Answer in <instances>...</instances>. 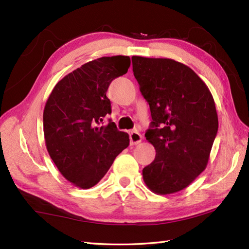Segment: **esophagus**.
<instances>
[{
	"mask_svg": "<svg viewBox=\"0 0 249 249\" xmlns=\"http://www.w3.org/2000/svg\"><path fill=\"white\" fill-rule=\"evenodd\" d=\"M129 139H130V144L131 145L138 144V143H140L141 140H142V136L137 130H134V131H130V133H129Z\"/></svg>",
	"mask_w": 249,
	"mask_h": 249,
	"instance_id": "esophagus-1",
	"label": "esophagus"
}]
</instances>
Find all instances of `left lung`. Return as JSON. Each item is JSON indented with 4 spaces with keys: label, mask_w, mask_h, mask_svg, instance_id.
Masks as SVG:
<instances>
[{
    "label": "left lung",
    "mask_w": 249,
    "mask_h": 249,
    "mask_svg": "<svg viewBox=\"0 0 249 249\" xmlns=\"http://www.w3.org/2000/svg\"><path fill=\"white\" fill-rule=\"evenodd\" d=\"M131 61L153 120L145 138L156 151L154 161L142 170L143 181L157 195L179 192L208 165L218 130L214 98L182 63L136 55Z\"/></svg>",
    "instance_id": "1"
}]
</instances>
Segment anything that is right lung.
<instances>
[{"mask_svg":"<svg viewBox=\"0 0 249 249\" xmlns=\"http://www.w3.org/2000/svg\"><path fill=\"white\" fill-rule=\"evenodd\" d=\"M129 56H103L88 62L55 84L44 109L45 142L61 174L75 186L96 185L129 144L128 134L113 122L100 126L111 113L106 96L113 79L125 75Z\"/></svg>","mask_w":249,"mask_h":249,"instance_id":"right-lung-1","label":"right lung"}]
</instances>
